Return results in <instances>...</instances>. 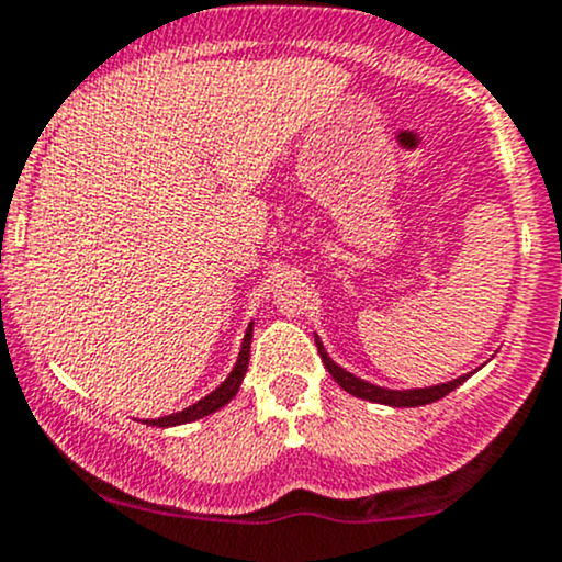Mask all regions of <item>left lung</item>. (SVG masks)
<instances>
[{"label":"left lung","instance_id":"obj_1","mask_svg":"<svg viewBox=\"0 0 562 562\" xmlns=\"http://www.w3.org/2000/svg\"><path fill=\"white\" fill-rule=\"evenodd\" d=\"M314 340H317V351L322 357V362H325L327 372L335 378V383L340 385V389L351 393V396L357 398H367V402H375V404H389V406H423V404H434L438 398H443L447 393H451L457 389V385H462L465 380L473 375H462V378H454L449 380V383H441V385H430V389H409V391H391V389H380L375 383H367V380L351 375V372L344 370L340 364H335L330 357H327L325 346H322V340L314 335Z\"/></svg>","mask_w":562,"mask_h":562}]
</instances>
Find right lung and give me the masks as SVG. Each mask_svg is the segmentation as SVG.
<instances>
[{"label":"right lung","mask_w":562,"mask_h":562,"mask_svg":"<svg viewBox=\"0 0 562 562\" xmlns=\"http://www.w3.org/2000/svg\"><path fill=\"white\" fill-rule=\"evenodd\" d=\"M250 338H254V322H250L248 330H245L243 348H240V357H237V362H235V367H232V372L227 375V380H224V383L218 385L216 391H211L209 396H203V398H200V402H195L192 406H187V409H182V412H173V415L158 417V420H145V423L156 425V428H171V425L195 423V420H200V417L214 415L216 409H222L224 404H229L232 398H235V393L240 391V383H243L245 372H248Z\"/></svg>","instance_id":"1"}]
</instances>
